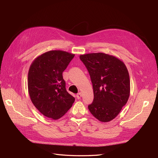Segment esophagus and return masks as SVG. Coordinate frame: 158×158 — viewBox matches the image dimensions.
<instances>
[{
    "label": "esophagus",
    "mask_w": 158,
    "mask_h": 158,
    "mask_svg": "<svg viewBox=\"0 0 158 158\" xmlns=\"http://www.w3.org/2000/svg\"><path fill=\"white\" fill-rule=\"evenodd\" d=\"M76 97H77V99H80L81 98V92H79L78 94H77L76 95Z\"/></svg>",
    "instance_id": "esophagus-1"
}]
</instances>
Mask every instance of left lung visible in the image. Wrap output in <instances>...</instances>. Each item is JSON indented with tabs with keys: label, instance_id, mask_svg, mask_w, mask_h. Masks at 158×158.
<instances>
[{
	"label": "left lung",
	"instance_id": "1",
	"mask_svg": "<svg viewBox=\"0 0 158 158\" xmlns=\"http://www.w3.org/2000/svg\"><path fill=\"white\" fill-rule=\"evenodd\" d=\"M92 83L94 100L90 113L102 122L117 117L129 98L130 81L126 65L118 58L104 53L80 56Z\"/></svg>",
	"mask_w": 158,
	"mask_h": 158
}]
</instances>
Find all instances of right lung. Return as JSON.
Segmentation results:
<instances>
[{"mask_svg": "<svg viewBox=\"0 0 158 158\" xmlns=\"http://www.w3.org/2000/svg\"><path fill=\"white\" fill-rule=\"evenodd\" d=\"M74 56L61 50H52L37 57L30 66L28 88L31 101L49 118L60 119L75 102V98L66 91L62 77Z\"/></svg>", "mask_w": 158, "mask_h": 158, "instance_id": "obj_1", "label": "right lung"}]
</instances>
